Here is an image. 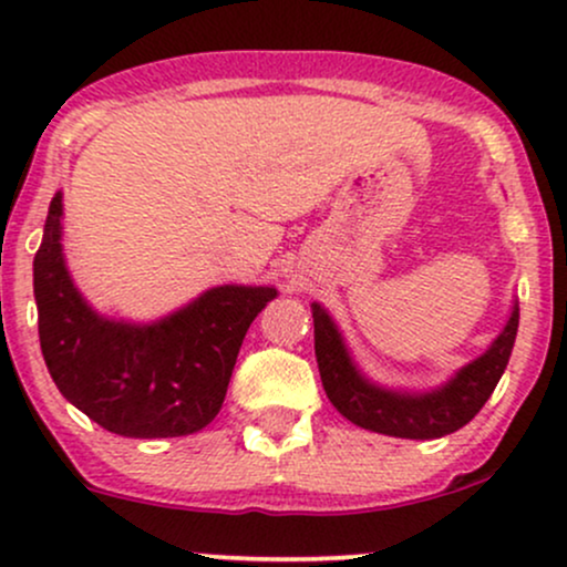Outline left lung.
I'll use <instances>...</instances> for the list:
<instances>
[{
	"label": "left lung",
	"mask_w": 567,
	"mask_h": 567,
	"mask_svg": "<svg viewBox=\"0 0 567 567\" xmlns=\"http://www.w3.org/2000/svg\"><path fill=\"white\" fill-rule=\"evenodd\" d=\"M520 308H512L504 331L481 358L464 365L443 388L432 392H395L371 384L352 363L342 334L321 305H312L316 361L329 401L358 427L392 437L432 441L462 430L483 409L515 348Z\"/></svg>",
	"instance_id": "8db88e82"
}]
</instances>
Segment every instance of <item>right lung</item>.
<instances>
[{
	"instance_id": "add662e5",
	"label": "right lung",
	"mask_w": 567,
	"mask_h": 567,
	"mask_svg": "<svg viewBox=\"0 0 567 567\" xmlns=\"http://www.w3.org/2000/svg\"><path fill=\"white\" fill-rule=\"evenodd\" d=\"M63 196L33 257L39 342L52 382L100 427L124 437H179L219 414L238 350L272 286H217L188 308L140 326L97 316L73 286L60 246Z\"/></svg>"
}]
</instances>
